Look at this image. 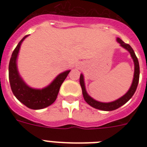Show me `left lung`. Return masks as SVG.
<instances>
[{"mask_svg": "<svg viewBox=\"0 0 147 147\" xmlns=\"http://www.w3.org/2000/svg\"><path fill=\"white\" fill-rule=\"evenodd\" d=\"M117 41L120 43L121 47L124 48L125 49L130 53V55L132 57L134 62V79H133L132 85L130 86V89L128 90V92L126 93L123 96L117 100L112 101V102L105 103V102H100L98 100H94V98H92V97L89 96V94H88L85 89V82H84V76L82 74L80 75V85L82 89V94L84 99L86 102L92 107L96 108L98 110H101V111H114L120 107H121L122 105L127 102L128 100H130V98H132L134 94L137 90V85H138V82H139V78H140V65L139 62L137 59V56L135 55V53L134 49H132V47H130V45L127 43H125L123 40H121L120 38H117Z\"/></svg>", "mask_w": 147, "mask_h": 147, "instance_id": "obj_1", "label": "left lung"}]
</instances>
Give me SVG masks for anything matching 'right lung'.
Here are the masks:
<instances>
[{
  "mask_svg": "<svg viewBox=\"0 0 147 147\" xmlns=\"http://www.w3.org/2000/svg\"><path fill=\"white\" fill-rule=\"evenodd\" d=\"M27 36L28 35L25 36L20 41L13 52L9 63V80L14 96L22 104L30 109L40 110L48 107L55 101L60 87L69 75L70 70L60 73L50 85L44 88L36 89L28 86L20 76L17 66V59L20 48L23 41Z\"/></svg>",
  "mask_w": 147,
  "mask_h": 147,
  "instance_id": "1",
  "label": "right lung"
}]
</instances>
